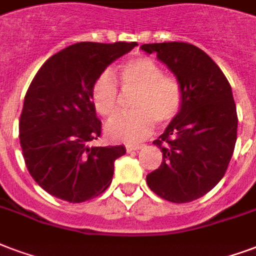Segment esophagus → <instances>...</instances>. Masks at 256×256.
Returning a JSON list of instances; mask_svg holds the SVG:
<instances>
[{"label":"esophagus","mask_w":256,"mask_h":256,"mask_svg":"<svg viewBox=\"0 0 256 256\" xmlns=\"http://www.w3.org/2000/svg\"><path fill=\"white\" fill-rule=\"evenodd\" d=\"M144 148V144H128L126 146V151H138V150Z\"/></svg>","instance_id":"obj_1"}]
</instances>
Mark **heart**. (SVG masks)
<instances>
[{
  "label": "heart",
  "instance_id": "obj_1",
  "mask_svg": "<svg viewBox=\"0 0 256 256\" xmlns=\"http://www.w3.org/2000/svg\"><path fill=\"white\" fill-rule=\"evenodd\" d=\"M121 88L136 92L134 110L112 117L105 126L108 138L136 143L146 139L159 122H168L182 106L184 92L176 76H164L162 67L150 58L126 60L118 71ZM118 88L110 71H104L92 86V102L100 116H112L118 108Z\"/></svg>",
  "mask_w": 256,
  "mask_h": 256
}]
</instances>
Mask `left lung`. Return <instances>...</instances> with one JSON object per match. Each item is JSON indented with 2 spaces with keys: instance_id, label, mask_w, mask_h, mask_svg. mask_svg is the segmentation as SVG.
Masks as SVG:
<instances>
[{
  "instance_id": "1",
  "label": "left lung",
  "mask_w": 256,
  "mask_h": 256,
  "mask_svg": "<svg viewBox=\"0 0 256 256\" xmlns=\"http://www.w3.org/2000/svg\"><path fill=\"white\" fill-rule=\"evenodd\" d=\"M180 80L182 106L154 144L163 162L147 176L154 193L184 204L202 197L222 180L234 154L238 114L232 89L209 55L184 42L143 44Z\"/></svg>"
}]
</instances>
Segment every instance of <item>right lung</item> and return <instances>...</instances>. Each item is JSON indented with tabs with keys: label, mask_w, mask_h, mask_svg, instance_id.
I'll return each instance as SVG.
<instances>
[{
	"label": "right lung",
	"mask_w": 256,
	"mask_h": 256,
	"mask_svg": "<svg viewBox=\"0 0 256 256\" xmlns=\"http://www.w3.org/2000/svg\"><path fill=\"white\" fill-rule=\"evenodd\" d=\"M135 42L72 44L52 55L30 82L20 117L26 168L47 193L84 202L110 185L124 146L89 147L101 135L92 86L105 68L135 48Z\"/></svg>",
	"instance_id": "add662e5"
}]
</instances>
